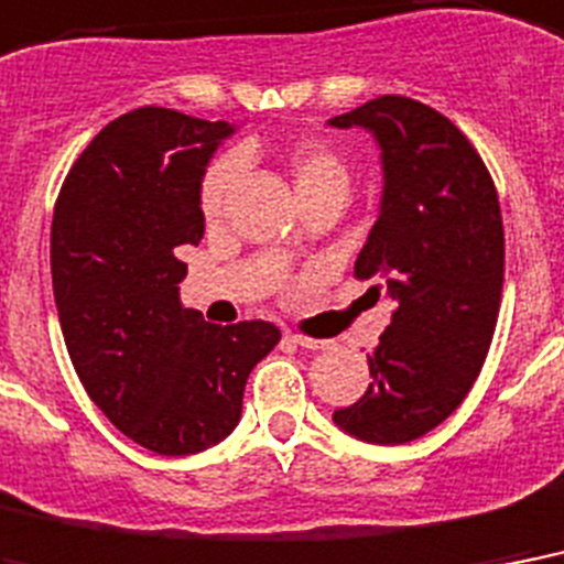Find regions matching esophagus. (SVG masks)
Returning <instances> with one entry per match:
<instances>
[{
  "label": "esophagus",
  "mask_w": 564,
  "mask_h": 564,
  "mask_svg": "<svg viewBox=\"0 0 564 564\" xmlns=\"http://www.w3.org/2000/svg\"><path fill=\"white\" fill-rule=\"evenodd\" d=\"M296 347H303V350H329V341H317V338H308V335H288Z\"/></svg>",
  "instance_id": "34e87169"
}]
</instances>
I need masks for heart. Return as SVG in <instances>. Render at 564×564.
Here are the masks:
<instances>
[{
	"mask_svg": "<svg viewBox=\"0 0 564 564\" xmlns=\"http://www.w3.org/2000/svg\"><path fill=\"white\" fill-rule=\"evenodd\" d=\"M288 173L294 182L296 196L312 194L321 187H347V164L335 150L326 143H296L294 150L288 152ZM235 185V161L223 159L217 161L203 178L199 187V208L205 217H217L223 205L229 199V191Z\"/></svg>",
	"mask_w": 564,
	"mask_h": 564,
	"instance_id": "b5f03b06",
	"label": "heart"
}]
</instances>
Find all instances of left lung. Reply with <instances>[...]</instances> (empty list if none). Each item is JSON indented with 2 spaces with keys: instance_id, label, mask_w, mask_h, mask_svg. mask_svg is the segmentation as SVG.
<instances>
[{
  "instance_id": "left-lung-1",
  "label": "left lung",
  "mask_w": 564,
  "mask_h": 564,
  "mask_svg": "<svg viewBox=\"0 0 564 564\" xmlns=\"http://www.w3.org/2000/svg\"><path fill=\"white\" fill-rule=\"evenodd\" d=\"M382 150L379 217L356 276L382 279L394 314L368 365L373 382L332 421L368 444H405L468 397L495 338L503 294V217L474 143L430 105L379 96L332 117Z\"/></svg>"
}]
</instances>
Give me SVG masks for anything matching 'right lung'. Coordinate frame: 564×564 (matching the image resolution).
<instances>
[{
    "label": "right lung",
    "mask_w": 564,
    "mask_h": 564,
    "mask_svg": "<svg viewBox=\"0 0 564 564\" xmlns=\"http://www.w3.org/2000/svg\"><path fill=\"white\" fill-rule=\"evenodd\" d=\"M232 132L152 105L117 117L69 167L52 217L73 368L105 417L161 456L226 438L250 370L282 338L268 321L214 326L178 303V247L203 238L205 164Z\"/></svg>",
    "instance_id": "1"
}]
</instances>
